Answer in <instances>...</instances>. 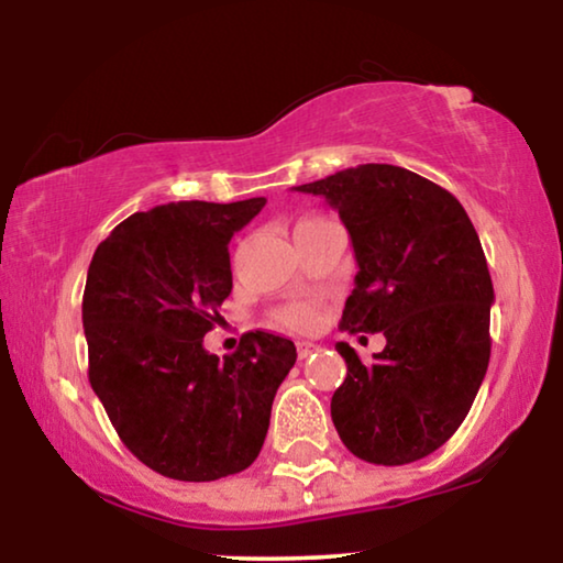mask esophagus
<instances>
[{
  "label": "esophagus",
  "mask_w": 563,
  "mask_h": 563,
  "mask_svg": "<svg viewBox=\"0 0 563 563\" xmlns=\"http://www.w3.org/2000/svg\"><path fill=\"white\" fill-rule=\"evenodd\" d=\"M311 352H316V344H311V342H298V357H300V360H306Z\"/></svg>",
  "instance_id": "esophagus-1"
}]
</instances>
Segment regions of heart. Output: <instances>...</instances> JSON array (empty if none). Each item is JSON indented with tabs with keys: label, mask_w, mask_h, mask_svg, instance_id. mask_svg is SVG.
<instances>
[{
	"label": "heart",
	"mask_w": 563,
	"mask_h": 563,
	"mask_svg": "<svg viewBox=\"0 0 563 563\" xmlns=\"http://www.w3.org/2000/svg\"><path fill=\"white\" fill-rule=\"evenodd\" d=\"M275 319L292 331H311L319 323V311H316L313 303H292L280 308Z\"/></svg>",
	"instance_id": "heart-1"
}]
</instances>
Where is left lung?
Here are the masks:
<instances>
[{
    "label": "left lung",
    "instance_id": "obj_1",
    "mask_svg": "<svg viewBox=\"0 0 563 563\" xmlns=\"http://www.w3.org/2000/svg\"><path fill=\"white\" fill-rule=\"evenodd\" d=\"M327 199L350 232L357 275L342 329L385 334L364 367L346 342L331 421L354 456L398 466L429 456L470 413L489 364L495 300L464 206L398 165L367 163L296 186Z\"/></svg>",
    "mask_w": 563,
    "mask_h": 563
}]
</instances>
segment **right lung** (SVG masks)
I'll list each match as a JSON object with an SVG mask.
<instances>
[{
    "instance_id": "1",
    "label": "right lung",
    "mask_w": 563,
    "mask_h": 563,
    "mask_svg": "<svg viewBox=\"0 0 563 563\" xmlns=\"http://www.w3.org/2000/svg\"><path fill=\"white\" fill-rule=\"evenodd\" d=\"M263 206V196L155 206L93 252L84 290L89 383L124 446L163 477L211 482L247 470L296 364V344L267 331L244 334L224 362L203 350L232 292L227 244Z\"/></svg>"
}]
</instances>
